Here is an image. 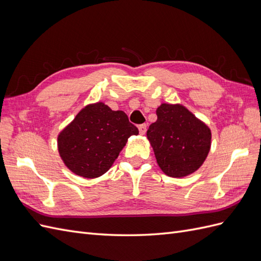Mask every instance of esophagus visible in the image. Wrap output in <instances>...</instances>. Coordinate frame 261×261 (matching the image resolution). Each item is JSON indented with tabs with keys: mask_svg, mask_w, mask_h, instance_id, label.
Instances as JSON below:
<instances>
[{
	"mask_svg": "<svg viewBox=\"0 0 261 261\" xmlns=\"http://www.w3.org/2000/svg\"><path fill=\"white\" fill-rule=\"evenodd\" d=\"M138 129H139V133L140 135H145L146 134V130H147V125L146 124H141L138 126Z\"/></svg>",
	"mask_w": 261,
	"mask_h": 261,
	"instance_id": "1",
	"label": "esophagus"
}]
</instances>
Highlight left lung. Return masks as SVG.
<instances>
[{"instance_id": "left-lung-1", "label": "left lung", "mask_w": 261, "mask_h": 261, "mask_svg": "<svg viewBox=\"0 0 261 261\" xmlns=\"http://www.w3.org/2000/svg\"><path fill=\"white\" fill-rule=\"evenodd\" d=\"M156 116L147 130V138L159 168L175 178L193 174L210 151L209 126L179 103H161Z\"/></svg>"}]
</instances>
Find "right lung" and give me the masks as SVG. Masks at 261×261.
Wrapping results in <instances>:
<instances>
[{
	"label": "right lung",
	"instance_id": "right-lung-1",
	"mask_svg": "<svg viewBox=\"0 0 261 261\" xmlns=\"http://www.w3.org/2000/svg\"><path fill=\"white\" fill-rule=\"evenodd\" d=\"M138 134L123 111L96 102L84 107L60 132L58 150L74 174L97 178L112 167L128 138Z\"/></svg>",
	"mask_w": 261,
	"mask_h": 261
}]
</instances>
